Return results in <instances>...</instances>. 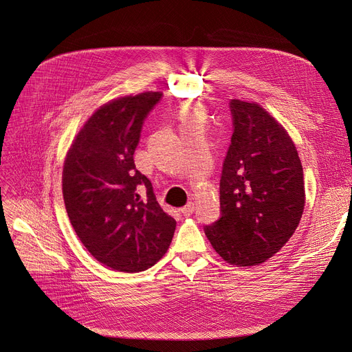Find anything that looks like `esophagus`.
<instances>
[{
  "instance_id": "esophagus-1",
  "label": "esophagus",
  "mask_w": 352,
  "mask_h": 352,
  "mask_svg": "<svg viewBox=\"0 0 352 352\" xmlns=\"http://www.w3.org/2000/svg\"><path fill=\"white\" fill-rule=\"evenodd\" d=\"M194 209H195L194 204H192V202H189V204H186L184 208H181L179 210H181V213H182L184 216H190V214L194 213Z\"/></svg>"
}]
</instances>
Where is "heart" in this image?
Here are the masks:
<instances>
[{"label": "heart", "mask_w": 352, "mask_h": 352, "mask_svg": "<svg viewBox=\"0 0 352 352\" xmlns=\"http://www.w3.org/2000/svg\"><path fill=\"white\" fill-rule=\"evenodd\" d=\"M182 120H184V124H192V123H198V120H197L195 115L189 113V112H186V113H184V115H182Z\"/></svg>", "instance_id": "1"}]
</instances>
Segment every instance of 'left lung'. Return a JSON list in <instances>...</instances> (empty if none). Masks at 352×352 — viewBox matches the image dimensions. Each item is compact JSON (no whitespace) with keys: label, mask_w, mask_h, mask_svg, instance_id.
<instances>
[{"label":"left lung","mask_w":352,"mask_h":352,"mask_svg":"<svg viewBox=\"0 0 352 352\" xmlns=\"http://www.w3.org/2000/svg\"><path fill=\"white\" fill-rule=\"evenodd\" d=\"M233 135L220 175V217L205 234L232 265H258L295 233L303 170L283 127L260 105L230 101Z\"/></svg>","instance_id":"8db88e82"}]
</instances>
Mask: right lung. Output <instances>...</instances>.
<instances>
[{"label":"right lung","instance_id":"obj_1","mask_svg":"<svg viewBox=\"0 0 352 352\" xmlns=\"http://www.w3.org/2000/svg\"><path fill=\"white\" fill-rule=\"evenodd\" d=\"M162 95L143 92L101 107L76 136L63 168V198L74 232L95 260L122 272L153 267L177 226L133 160L143 123Z\"/></svg>","mask_w":352,"mask_h":352}]
</instances>
